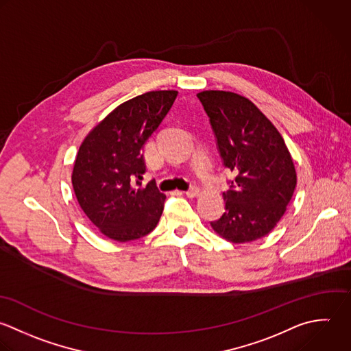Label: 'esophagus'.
Segmentation results:
<instances>
[{
	"instance_id": "esophagus-1",
	"label": "esophagus",
	"mask_w": 351,
	"mask_h": 351,
	"mask_svg": "<svg viewBox=\"0 0 351 351\" xmlns=\"http://www.w3.org/2000/svg\"><path fill=\"white\" fill-rule=\"evenodd\" d=\"M189 198H195V197H198V194H199V189H197V187H191L190 190H187L186 193H184Z\"/></svg>"
}]
</instances>
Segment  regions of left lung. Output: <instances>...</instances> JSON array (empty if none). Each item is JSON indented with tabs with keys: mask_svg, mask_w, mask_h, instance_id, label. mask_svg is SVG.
<instances>
[{
	"mask_svg": "<svg viewBox=\"0 0 351 351\" xmlns=\"http://www.w3.org/2000/svg\"><path fill=\"white\" fill-rule=\"evenodd\" d=\"M210 119L226 168L235 173L223 193L226 212L210 226L232 243L268 235L287 210L297 172L283 136L246 97L206 90L197 94Z\"/></svg>",
	"mask_w": 351,
	"mask_h": 351,
	"instance_id": "left-lung-1",
	"label": "left lung"
}]
</instances>
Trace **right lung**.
<instances>
[{"label": "right lung", "instance_id": "obj_1", "mask_svg": "<svg viewBox=\"0 0 351 351\" xmlns=\"http://www.w3.org/2000/svg\"><path fill=\"white\" fill-rule=\"evenodd\" d=\"M176 90L134 97L101 120L83 139L72 171L76 199L102 235L117 242L152 232L164 209L165 194L146 172L143 146L176 99Z\"/></svg>", "mask_w": 351, "mask_h": 351}]
</instances>
